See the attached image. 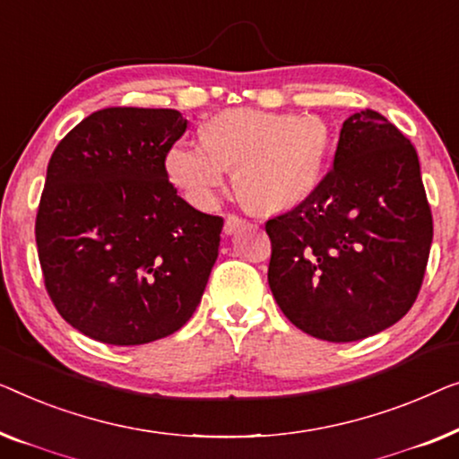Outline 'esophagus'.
Segmentation results:
<instances>
[{
    "label": "esophagus",
    "instance_id": "esophagus-1",
    "mask_svg": "<svg viewBox=\"0 0 459 459\" xmlns=\"http://www.w3.org/2000/svg\"><path fill=\"white\" fill-rule=\"evenodd\" d=\"M245 224L243 218L238 216H227V221H224V235H232L237 229H241Z\"/></svg>",
    "mask_w": 459,
    "mask_h": 459
}]
</instances>
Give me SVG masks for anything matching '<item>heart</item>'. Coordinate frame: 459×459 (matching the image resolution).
<instances>
[{"label":"heart","instance_id":"obj_1","mask_svg":"<svg viewBox=\"0 0 459 459\" xmlns=\"http://www.w3.org/2000/svg\"><path fill=\"white\" fill-rule=\"evenodd\" d=\"M331 128L320 116L237 108L204 125V141H177L166 174L197 208H210L232 168L235 189L251 205L279 210L299 204L320 183Z\"/></svg>","mask_w":459,"mask_h":459}]
</instances>
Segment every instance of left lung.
<instances>
[{
  "label": "left lung",
  "mask_w": 459,
  "mask_h": 459,
  "mask_svg": "<svg viewBox=\"0 0 459 459\" xmlns=\"http://www.w3.org/2000/svg\"><path fill=\"white\" fill-rule=\"evenodd\" d=\"M266 232L270 291L297 328L350 343L393 326L414 306L432 243L414 145L374 109L350 116L333 170Z\"/></svg>",
  "instance_id": "obj_1"
}]
</instances>
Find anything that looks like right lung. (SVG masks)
<instances>
[{"label":"right lung","mask_w":459,"mask_h":459,"mask_svg":"<svg viewBox=\"0 0 459 459\" xmlns=\"http://www.w3.org/2000/svg\"><path fill=\"white\" fill-rule=\"evenodd\" d=\"M177 109L106 108L79 122L48 164L35 238L64 320L108 345L177 333L202 301L224 221L177 195L166 152Z\"/></svg>","instance_id":"1"}]
</instances>
